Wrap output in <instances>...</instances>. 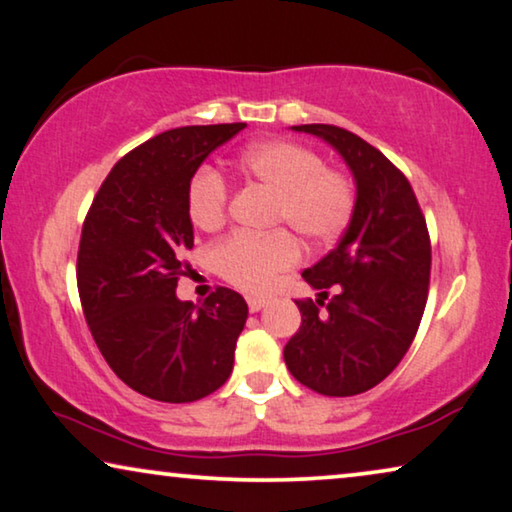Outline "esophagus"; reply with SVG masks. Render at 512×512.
<instances>
[{
  "label": "esophagus",
  "instance_id": "1",
  "mask_svg": "<svg viewBox=\"0 0 512 512\" xmlns=\"http://www.w3.org/2000/svg\"><path fill=\"white\" fill-rule=\"evenodd\" d=\"M247 305H249V311H261L265 307V300H261V298H247Z\"/></svg>",
  "mask_w": 512,
  "mask_h": 512
}]
</instances>
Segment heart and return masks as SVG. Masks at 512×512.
<instances>
[{"label":"heart","instance_id":"obj_1","mask_svg":"<svg viewBox=\"0 0 512 512\" xmlns=\"http://www.w3.org/2000/svg\"><path fill=\"white\" fill-rule=\"evenodd\" d=\"M238 170L274 194V224H288L302 240L328 244L344 233L353 217L355 189L342 170L293 140L272 138L249 145L238 157ZM228 184L217 170L201 168L191 177L187 212L191 224L214 231L224 224ZM300 247L291 233H233L214 244L210 263L226 281L244 291H265L279 272L298 263Z\"/></svg>","mask_w":512,"mask_h":512}]
</instances>
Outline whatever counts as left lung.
Here are the masks:
<instances>
[{
  "mask_svg": "<svg viewBox=\"0 0 512 512\" xmlns=\"http://www.w3.org/2000/svg\"><path fill=\"white\" fill-rule=\"evenodd\" d=\"M293 129L342 154L355 207L337 247L302 272L318 298L295 302L302 323L284 360L318 395H360L399 365L418 332L432 270L427 224L402 170L367 140L332 124Z\"/></svg>",
  "mask_w": 512,
  "mask_h": 512,
  "instance_id": "1",
  "label": "left lung"
}]
</instances>
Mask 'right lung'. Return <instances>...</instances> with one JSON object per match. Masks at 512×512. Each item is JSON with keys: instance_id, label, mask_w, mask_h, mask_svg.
Returning <instances> with one entry per match:
<instances>
[{"instance_id": "right-lung-1", "label": "right lung", "mask_w": 512, "mask_h": 512, "mask_svg": "<svg viewBox=\"0 0 512 512\" xmlns=\"http://www.w3.org/2000/svg\"><path fill=\"white\" fill-rule=\"evenodd\" d=\"M247 124L180 127L117 161L87 212L78 249L85 321L110 369L157 402H196L233 372L247 321L240 293L219 286L201 307L177 300L194 247L187 191L210 152Z\"/></svg>"}]
</instances>
